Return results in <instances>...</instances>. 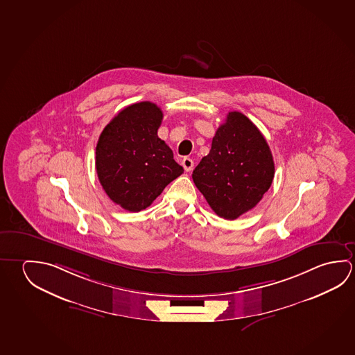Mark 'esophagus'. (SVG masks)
Returning <instances> with one entry per match:
<instances>
[{
    "label": "esophagus",
    "mask_w": 355,
    "mask_h": 355,
    "mask_svg": "<svg viewBox=\"0 0 355 355\" xmlns=\"http://www.w3.org/2000/svg\"><path fill=\"white\" fill-rule=\"evenodd\" d=\"M182 166H183V168L186 169V172H191L194 167V162H193L192 158L184 157L182 159Z\"/></svg>",
    "instance_id": "obj_1"
}]
</instances>
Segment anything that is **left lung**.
Returning a JSON list of instances; mask_svg holds the SVG:
<instances>
[{"mask_svg":"<svg viewBox=\"0 0 355 355\" xmlns=\"http://www.w3.org/2000/svg\"><path fill=\"white\" fill-rule=\"evenodd\" d=\"M275 175L263 135L239 111L227 114L211 148L193 171V182L216 214L234 220L255 208Z\"/></svg>","mask_w":355,"mask_h":355,"instance_id":"1","label":"left lung"}]
</instances>
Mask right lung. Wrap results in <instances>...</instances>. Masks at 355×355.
Instances as JSON below:
<instances>
[{"label":"right lung","mask_w":355,"mask_h":355,"mask_svg":"<svg viewBox=\"0 0 355 355\" xmlns=\"http://www.w3.org/2000/svg\"><path fill=\"white\" fill-rule=\"evenodd\" d=\"M162 119L157 105L142 101L120 111L100 135L95 159L100 184L128 211L150 207L184 171L158 137Z\"/></svg>","instance_id":"1"}]
</instances>
